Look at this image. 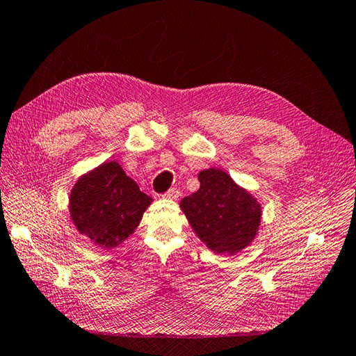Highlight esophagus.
I'll list each match as a JSON object with an SVG mask.
<instances>
[{
    "label": "esophagus",
    "mask_w": 356,
    "mask_h": 356,
    "mask_svg": "<svg viewBox=\"0 0 356 356\" xmlns=\"http://www.w3.org/2000/svg\"><path fill=\"white\" fill-rule=\"evenodd\" d=\"M179 195H181L179 188H178V187H172V188H169V190L165 193L163 196H165L166 199H178Z\"/></svg>",
    "instance_id": "esophagus-1"
}]
</instances>
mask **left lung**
<instances>
[{
    "label": "left lung",
    "mask_w": 356,
    "mask_h": 356,
    "mask_svg": "<svg viewBox=\"0 0 356 356\" xmlns=\"http://www.w3.org/2000/svg\"><path fill=\"white\" fill-rule=\"evenodd\" d=\"M199 181L200 188L181 200L193 230L213 252L242 251L260 225V203L221 169L202 170Z\"/></svg>",
    "instance_id": "obj_1"
}]
</instances>
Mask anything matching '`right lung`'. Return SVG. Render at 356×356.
Wrapping results in <instances>:
<instances>
[{
  "mask_svg": "<svg viewBox=\"0 0 356 356\" xmlns=\"http://www.w3.org/2000/svg\"><path fill=\"white\" fill-rule=\"evenodd\" d=\"M152 202L117 161H105L74 186L70 212L81 234L101 248H114L135 232Z\"/></svg>",
  "mask_w": 356,
  "mask_h": 356,
  "instance_id": "right-lung-1",
  "label": "right lung"
}]
</instances>
